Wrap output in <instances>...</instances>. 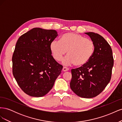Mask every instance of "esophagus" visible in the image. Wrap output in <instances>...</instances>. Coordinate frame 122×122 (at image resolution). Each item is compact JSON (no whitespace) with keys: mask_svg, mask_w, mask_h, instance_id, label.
<instances>
[{"mask_svg":"<svg viewBox=\"0 0 122 122\" xmlns=\"http://www.w3.org/2000/svg\"><path fill=\"white\" fill-rule=\"evenodd\" d=\"M69 70V68H67V67H64L63 68H62V71H64V72L67 71H68Z\"/></svg>","mask_w":122,"mask_h":122,"instance_id":"esophagus-1","label":"esophagus"}]
</instances>
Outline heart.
Listing matches in <instances>:
<instances>
[{
	"label": "heart",
	"mask_w": 122,
	"mask_h": 122,
	"mask_svg": "<svg viewBox=\"0 0 122 122\" xmlns=\"http://www.w3.org/2000/svg\"><path fill=\"white\" fill-rule=\"evenodd\" d=\"M50 49L57 61H61L68 51V56L64 60V63L81 66L86 64L93 56L95 46L90 39L75 33L67 32L61 36L60 41L51 42Z\"/></svg>",
	"instance_id": "b5f03b06"
}]
</instances>
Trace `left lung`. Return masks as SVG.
Here are the masks:
<instances>
[{"instance_id": "8db88e82", "label": "left lung", "mask_w": 122, "mask_h": 122, "mask_svg": "<svg viewBox=\"0 0 122 122\" xmlns=\"http://www.w3.org/2000/svg\"><path fill=\"white\" fill-rule=\"evenodd\" d=\"M85 34L94 42L95 52L86 64L71 70L70 87L79 97L92 98L100 94L109 82L113 57L111 47L101 36L93 32Z\"/></svg>"}]
</instances>
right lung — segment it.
<instances>
[{"label": "right lung", "instance_id": "right-lung-1", "mask_svg": "<svg viewBox=\"0 0 122 122\" xmlns=\"http://www.w3.org/2000/svg\"><path fill=\"white\" fill-rule=\"evenodd\" d=\"M56 30L34 28L18 39L12 56L13 74L25 94L41 97L52 89L62 66L51 55Z\"/></svg>", "mask_w": 122, "mask_h": 122}]
</instances>
